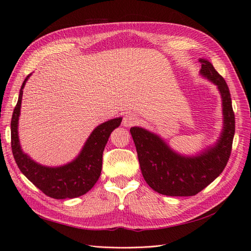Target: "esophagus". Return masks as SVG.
Instances as JSON below:
<instances>
[{"mask_svg":"<svg viewBox=\"0 0 251 251\" xmlns=\"http://www.w3.org/2000/svg\"><path fill=\"white\" fill-rule=\"evenodd\" d=\"M136 123H137V116H136L135 114H133V113H126V115L124 116L123 125L125 126L130 127V126H134Z\"/></svg>","mask_w":251,"mask_h":251,"instance_id":"34e87169","label":"esophagus"}]
</instances>
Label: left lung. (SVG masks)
<instances>
[{
	"instance_id": "obj_1",
	"label": "left lung",
	"mask_w": 251,
	"mask_h": 251,
	"mask_svg": "<svg viewBox=\"0 0 251 251\" xmlns=\"http://www.w3.org/2000/svg\"><path fill=\"white\" fill-rule=\"evenodd\" d=\"M202 63L200 73L218 86L222 95L224 128L214 148L197 157H183L168 144L142 127H131L142 176L155 192L165 196H195L223 172L229 160L234 135V113L228 86L208 60Z\"/></svg>"
}]
</instances>
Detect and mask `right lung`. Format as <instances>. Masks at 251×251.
Here are the masks:
<instances>
[{
    "label": "right lung",
    "instance_id": "1",
    "mask_svg": "<svg viewBox=\"0 0 251 251\" xmlns=\"http://www.w3.org/2000/svg\"><path fill=\"white\" fill-rule=\"evenodd\" d=\"M29 76L30 74L21 87L18 103L11 118V150L14 160L27 179L50 198L71 199L85 195L100 176L104 147L111 133L119 126L123 118L111 119L98 126L74 161L59 168H47L37 164L22 151L18 135L23 89Z\"/></svg>",
    "mask_w": 251,
    "mask_h": 251
}]
</instances>
